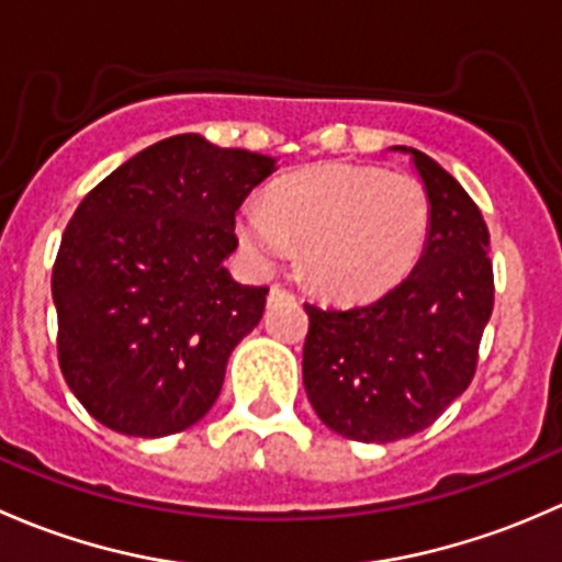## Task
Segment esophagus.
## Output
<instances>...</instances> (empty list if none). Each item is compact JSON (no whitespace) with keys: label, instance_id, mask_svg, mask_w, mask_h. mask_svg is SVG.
<instances>
[{"label":"esophagus","instance_id":"34e87169","mask_svg":"<svg viewBox=\"0 0 562 562\" xmlns=\"http://www.w3.org/2000/svg\"><path fill=\"white\" fill-rule=\"evenodd\" d=\"M285 299H293V293H291V291H285V288L274 285V288H271V291H269V304L285 302Z\"/></svg>","mask_w":562,"mask_h":562}]
</instances>
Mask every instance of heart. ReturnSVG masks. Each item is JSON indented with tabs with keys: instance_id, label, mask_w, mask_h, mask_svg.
Instances as JSON below:
<instances>
[{
	"instance_id": "heart-1",
	"label": "heart",
	"mask_w": 562,
	"mask_h": 562,
	"mask_svg": "<svg viewBox=\"0 0 562 562\" xmlns=\"http://www.w3.org/2000/svg\"><path fill=\"white\" fill-rule=\"evenodd\" d=\"M432 223L418 179L375 166H317L280 181L239 212V239L258 269L302 247L310 282L339 299L389 291L422 258Z\"/></svg>"
}]
</instances>
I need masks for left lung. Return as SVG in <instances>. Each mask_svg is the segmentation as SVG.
<instances>
[{"mask_svg": "<svg viewBox=\"0 0 562 562\" xmlns=\"http://www.w3.org/2000/svg\"><path fill=\"white\" fill-rule=\"evenodd\" d=\"M413 166L432 206L416 269L356 307L304 304V389L342 438L391 443L427 429L470 386L495 304L490 231L473 198L418 149Z\"/></svg>", "mask_w": 562, "mask_h": 562, "instance_id": "8db88e82", "label": "left lung"}]
</instances>
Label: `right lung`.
Masks as SVG:
<instances>
[{"label":"right lung","instance_id":"1","mask_svg":"<svg viewBox=\"0 0 562 562\" xmlns=\"http://www.w3.org/2000/svg\"><path fill=\"white\" fill-rule=\"evenodd\" d=\"M271 171L274 157L184 133L130 157L76 209L50 277L56 350L108 429L166 438L214 405L266 307L269 288L239 285L225 258L236 212Z\"/></svg>","mask_w":562,"mask_h":562}]
</instances>
